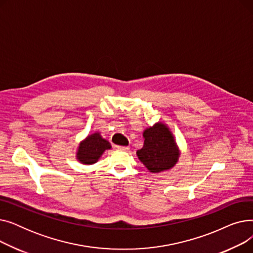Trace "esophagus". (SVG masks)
I'll list each match as a JSON object with an SVG mask.
<instances>
[{
	"label": "esophagus",
	"mask_w": 253,
	"mask_h": 253,
	"mask_svg": "<svg viewBox=\"0 0 253 253\" xmlns=\"http://www.w3.org/2000/svg\"><path fill=\"white\" fill-rule=\"evenodd\" d=\"M119 151H123V152H128L130 150V147H118Z\"/></svg>",
	"instance_id": "obj_1"
}]
</instances>
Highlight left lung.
<instances>
[{
	"label": "left lung",
	"instance_id": "obj_1",
	"mask_svg": "<svg viewBox=\"0 0 253 253\" xmlns=\"http://www.w3.org/2000/svg\"><path fill=\"white\" fill-rule=\"evenodd\" d=\"M143 147L136 152L139 161L152 173L174 167L180 157V149L170 127L158 122L143 130Z\"/></svg>",
	"mask_w": 253,
	"mask_h": 253
}]
</instances>
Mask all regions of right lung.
<instances>
[{
  "instance_id": "obj_1",
  "label": "right lung",
  "mask_w": 253,
  "mask_h": 253,
  "mask_svg": "<svg viewBox=\"0 0 253 253\" xmlns=\"http://www.w3.org/2000/svg\"><path fill=\"white\" fill-rule=\"evenodd\" d=\"M111 149V143L102 137L100 132L95 131L80 141L76 151V159L81 164L92 165L99 160L106 150Z\"/></svg>"
}]
</instances>
